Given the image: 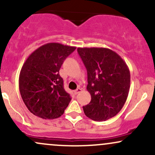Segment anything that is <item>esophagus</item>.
<instances>
[{"label": "esophagus", "instance_id": "obj_1", "mask_svg": "<svg viewBox=\"0 0 155 155\" xmlns=\"http://www.w3.org/2000/svg\"><path fill=\"white\" fill-rule=\"evenodd\" d=\"M80 92H81V88H77L75 90V91H74V92H75V94H79Z\"/></svg>", "mask_w": 155, "mask_h": 155}]
</instances>
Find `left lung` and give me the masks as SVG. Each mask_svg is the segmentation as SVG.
<instances>
[{
  "label": "left lung",
  "mask_w": 155,
  "mask_h": 155,
  "mask_svg": "<svg viewBox=\"0 0 155 155\" xmlns=\"http://www.w3.org/2000/svg\"><path fill=\"white\" fill-rule=\"evenodd\" d=\"M87 71V90L90 104L83 106L85 115L103 122L116 116L125 104L130 86L127 64L115 51L107 48L77 49Z\"/></svg>",
  "instance_id": "left-lung-1"
}]
</instances>
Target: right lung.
I'll return each mask as SVG.
<instances>
[{"label":"right lung","instance_id":"obj_1","mask_svg":"<svg viewBox=\"0 0 155 155\" xmlns=\"http://www.w3.org/2000/svg\"><path fill=\"white\" fill-rule=\"evenodd\" d=\"M75 47L48 43L31 53L23 64L19 88L25 104L32 114L45 120L63 114L71 96L63 87L59 71Z\"/></svg>","mask_w":155,"mask_h":155}]
</instances>
